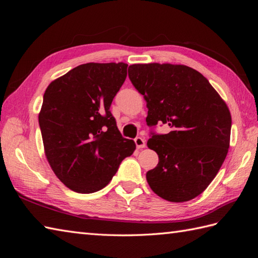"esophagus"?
<instances>
[{
    "label": "esophagus",
    "instance_id": "1",
    "mask_svg": "<svg viewBox=\"0 0 258 258\" xmlns=\"http://www.w3.org/2000/svg\"><path fill=\"white\" fill-rule=\"evenodd\" d=\"M135 142L138 148H144L145 147V140L141 137H138L135 139Z\"/></svg>",
    "mask_w": 258,
    "mask_h": 258
}]
</instances>
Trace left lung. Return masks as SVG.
Listing matches in <instances>:
<instances>
[{"mask_svg":"<svg viewBox=\"0 0 258 258\" xmlns=\"http://www.w3.org/2000/svg\"><path fill=\"white\" fill-rule=\"evenodd\" d=\"M129 79L143 95L146 123L170 127L167 135L151 132L147 146L159 162L146 173L152 190L162 199L184 202L204 191L227 156L231 115L206 77L181 64H132Z\"/></svg>","mask_w":258,"mask_h":258,"instance_id":"8db88e82","label":"left lung"}]
</instances>
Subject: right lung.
Here are the masks:
<instances>
[{
    "instance_id": "add662e5",
    "label": "right lung",
    "mask_w": 258,
    "mask_h": 258,
    "mask_svg": "<svg viewBox=\"0 0 258 258\" xmlns=\"http://www.w3.org/2000/svg\"><path fill=\"white\" fill-rule=\"evenodd\" d=\"M127 67L123 62L81 64L51 82L44 93L38 123L46 158L73 191L102 189L136 150L110 111Z\"/></svg>"
}]
</instances>
